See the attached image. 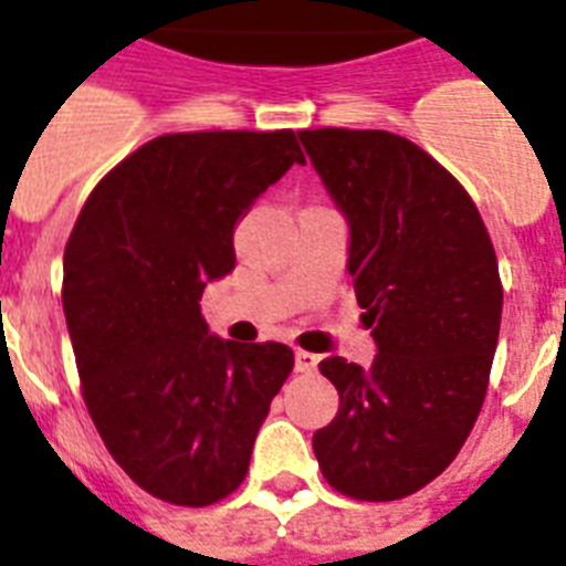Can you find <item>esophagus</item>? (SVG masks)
Here are the masks:
<instances>
[{
    "label": "esophagus",
    "instance_id": "obj_1",
    "mask_svg": "<svg viewBox=\"0 0 566 566\" xmlns=\"http://www.w3.org/2000/svg\"><path fill=\"white\" fill-rule=\"evenodd\" d=\"M317 367V356L306 353V349H294V370L297 373H312Z\"/></svg>",
    "mask_w": 566,
    "mask_h": 566
}]
</instances>
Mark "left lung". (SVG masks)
Here are the masks:
<instances>
[{
  "label": "left lung",
  "instance_id": "8db88e82",
  "mask_svg": "<svg viewBox=\"0 0 566 566\" xmlns=\"http://www.w3.org/2000/svg\"><path fill=\"white\" fill-rule=\"evenodd\" d=\"M349 226L347 272L378 356L321 361L338 413L315 431L326 483L399 501L440 478L483 408L503 286L478 205L422 147L385 129H301Z\"/></svg>",
  "mask_w": 566,
  "mask_h": 566
}]
</instances>
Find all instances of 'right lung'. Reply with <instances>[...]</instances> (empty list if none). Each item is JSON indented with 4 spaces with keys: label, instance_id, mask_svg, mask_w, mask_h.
<instances>
[{
    "label": "right lung",
    "instance_id": "add662e5",
    "mask_svg": "<svg viewBox=\"0 0 566 566\" xmlns=\"http://www.w3.org/2000/svg\"><path fill=\"white\" fill-rule=\"evenodd\" d=\"M292 165H306L292 129L158 135L97 181L72 228L63 312L83 401L158 501L228 497L294 367L286 344L210 335L199 306L237 263L233 226Z\"/></svg>",
    "mask_w": 566,
    "mask_h": 566
}]
</instances>
